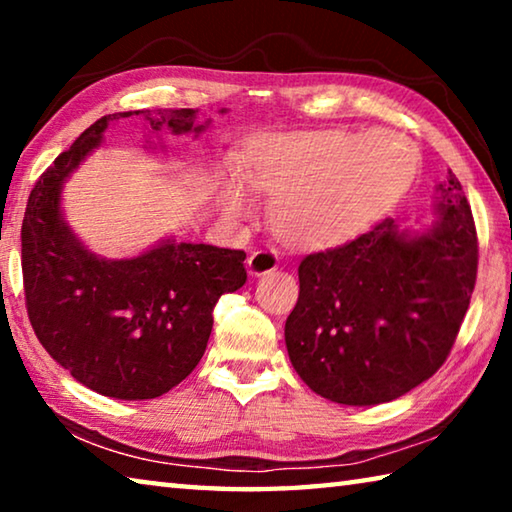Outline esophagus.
Instances as JSON below:
<instances>
[{"label": "esophagus", "mask_w": 512, "mask_h": 512, "mask_svg": "<svg viewBox=\"0 0 512 512\" xmlns=\"http://www.w3.org/2000/svg\"><path fill=\"white\" fill-rule=\"evenodd\" d=\"M277 264H280V259H277V253H275L273 248H259V250H255V253L250 255L248 262H246L248 273L255 275V277L275 271Z\"/></svg>", "instance_id": "34e87169"}]
</instances>
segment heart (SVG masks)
Here are the masks:
<instances>
[{
    "label": "heart",
    "mask_w": 512,
    "mask_h": 512,
    "mask_svg": "<svg viewBox=\"0 0 512 512\" xmlns=\"http://www.w3.org/2000/svg\"><path fill=\"white\" fill-rule=\"evenodd\" d=\"M418 167V146L391 128L284 133L255 142L244 178L275 196L273 223L284 239L320 248L341 244L384 214L411 187ZM221 203L232 216L253 207L237 173L223 176Z\"/></svg>",
    "instance_id": "heart-1"
}]
</instances>
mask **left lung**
Wrapping results in <instances>:
<instances>
[{
  "label": "left lung",
  "mask_w": 512,
  "mask_h": 512,
  "mask_svg": "<svg viewBox=\"0 0 512 512\" xmlns=\"http://www.w3.org/2000/svg\"><path fill=\"white\" fill-rule=\"evenodd\" d=\"M436 192L427 228L386 219L350 244L300 262V296L284 341L300 379L325 400H397L452 350L470 307L479 246L452 171Z\"/></svg>",
  "instance_id": "left-lung-1"
}]
</instances>
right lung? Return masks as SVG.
<instances>
[{"instance_id":"right-lung-1","label":"right lung","mask_w":512,"mask_h":512,"mask_svg":"<svg viewBox=\"0 0 512 512\" xmlns=\"http://www.w3.org/2000/svg\"><path fill=\"white\" fill-rule=\"evenodd\" d=\"M131 115L144 117L155 137H198L210 126V119L198 124L192 108L94 121L33 187L22 221V275L33 332L51 359L90 391L153 400L198 366L214 305L246 284V253L167 237L137 257L108 259L74 235L60 207L65 180L103 142L110 121Z\"/></svg>"}]
</instances>
